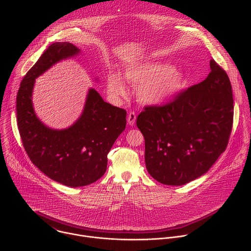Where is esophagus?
Returning <instances> with one entry per match:
<instances>
[{"label":"esophagus","instance_id":"esophagus-1","mask_svg":"<svg viewBox=\"0 0 251 251\" xmlns=\"http://www.w3.org/2000/svg\"><path fill=\"white\" fill-rule=\"evenodd\" d=\"M127 120H128V123H129V125H134L135 124V122H136V113L135 112H133V111H131V112H129V114H128V117H127Z\"/></svg>","mask_w":251,"mask_h":251}]
</instances>
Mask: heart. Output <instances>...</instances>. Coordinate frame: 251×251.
<instances>
[{"label":"heart","mask_w":251,"mask_h":251,"mask_svg":"<svg viewBox=\"0 0 251 251\" xmlns=\"http://www.w3.org/2000/svg\"><path fill=\"white\" fill-rule=\"evenodd\" d=\"M124 77L134 85H139V99L149 105H159L171 100L183 86V76L168 63L147 61L126 68ZM107 88L113 96H125L126 86L122 79L111 75L107 81Z\"/></svg>","instance_id":"obj_1"}]
</instances>
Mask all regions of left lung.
I'll return each mask as SVG.
<instances>
[{
    "mask_svg": "<svg viewBox=\"0 0 251 251\" xmlns=\"http://www.w3.org/2000/svg\"><path fill=\"white\" fill-rule=\"evenodd\" d=\"M201 82L163 105L145 106L137 127L145 139L149 174L161 184L185 185L201 176L225 152L233 123L229 78L214 59Z\"/></svg>",
    "mask_w": 251,
    "mask_h": 251,
    "instance_id": "obj_1",
    "label": "left lung"
}]
</instances>
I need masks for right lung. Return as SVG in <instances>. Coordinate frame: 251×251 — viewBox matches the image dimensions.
<instances>
[{"instance_id": "add662e5", "label": "right lung", "mask_w": 251, "mask_h": 251, "mask_svg": "<svg viewBox=\"0 0 251 251\" xmlns=\"http://www.w3.org/2000/svg\"><path fill=\"white\" fill-rule=\"evenodd\" d=\"M78 52L69 43L50 46L25 75L17 95L18 128L28 158L51 180L73 188L90 185L105 174L107 154L124 131L127 114L90 89L82 115L67 129H50L35 116L31 103L34 79Z\"/></svg>"}]
</instances>
